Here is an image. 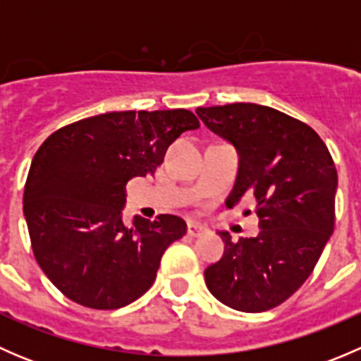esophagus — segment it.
Listing matches in <instances>:
<instances>
[{
    "label": "esophagus",
    "mask_w": 361,
    "mask_h": 361,
    "mask_svg": "<svg viewBox=\"0 0 361 361\" xmlns=\"http://www.w3.org/2000/svg\"><path fill=\"white\" fill-rule=\"evenodd\" d=\"M187 232L188 235H192V238H197V235H202L204 232H206V227H202L201 224H197V221H188L187 224Z\"/></svg>",
    "instance_id": "esophagus-1"
}]
</instances>
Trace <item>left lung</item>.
Instances as JSON below:
<instances>
[{
	"label": "left lung",
	"mask_w": 361,
	"mask_h": 361,
	"mask_svg": "<svg viewBox=\"0 0 361 361\" xmlns=\"http://www.w3.org/2000/svg\"><path fill=\"white\" fill-rule=\"evenodd\" d=\"M204 126L239 154L234 207L255 199L257 238L225 243L224 257L204 271L207 290L228 307L262 312L283 304L314 271L336 225L337 169L307 123L255 103L197 108Z\"/></svg>",
	"instance_id": "8db88e82"
}]
</instances>
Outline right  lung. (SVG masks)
Listing matches in <instances>:
<instances>
[{"instance_id":"obj_1","label":"right lung","mask_w":361,"mask_h":361,"mask_svg":"<svg viewBox=\"0 0 361 361\" xmlns=\"http://www.w3.org/2000/svg\"><path fill=\"white\" fill-rule=\"evenodd\" d=\"M188 110L110 111L50 134L24 187L36 262L61 293L90 309H118L150 290L160 258L187 234L174 214L122 221L126 185L154 174L167 147L199 129Z\"/></svg>"}]
</instances>
